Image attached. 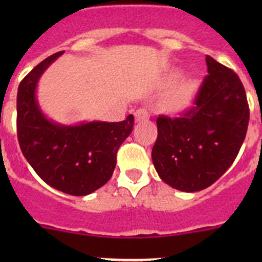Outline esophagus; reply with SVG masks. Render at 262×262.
Masks as SVG:
<instances>
[{"label":"esophagus","mask_w":262,"mask_h":262,"mask_svg":"<svg viewBox=\"0 0 262 262\" xmlns=\"http://www.w3.org/2000/svg\"><path fill=\"white\" fill-rule=\"evenodd\" d=\"M134 115H135L136 122H140V120H147L148 118H149V113H148L145 108H138Z\"/></svg>","instance_id":"esophagus-1"}]
</instances>
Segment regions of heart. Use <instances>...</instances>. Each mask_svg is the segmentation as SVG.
Listing matches in <instances>:
<instances>
[{
    "mask_svg": "<svg viewBox=\"0 0 262 262\" xmlns=\"http://www.w3.org/2000/svg\"><path fill=\"white\" fill-rule=\"evenodd\" d=\"M191 93H193V85H191V82H184V84L178 85L172 93L166 97V108L168 110H180V108H182L190 101Z\"/></svg>",
    "mask_w": 262,
    "mask_h": 262,
    "instance_id": "1",
    "label": "heart"
}]
</instances>
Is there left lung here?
<instances>
[{
  "label": "left lung",
  "instance_id": "8db88e82",
  "mask_svg": "<svg viewBox=\"0 0 262 262\" xmlns=\"http://www.w3.org/2000/svg\"><path fill=\"white\" fill-rule=\"evenodd\" d=\"M207 72L193 106L177 118H157L152 161L160 178L177 190L209 187L232 165L249 122L239 76L206 56Z\"/></svg>",
  "mask_w": 262,
  "mask_h": 262
}]
</instances>
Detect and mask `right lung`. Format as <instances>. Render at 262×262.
Returning a JSON list of instances; mask_svg holds the SVG:
<instances>
[{
	"label": "right lung",
	"mask_w": 262,
	"mask_h": 262,
	"mask_svg": "<svg viewBox=\"0 0 262 262\" xmlns=\"http://www.w3.org/2000/svg\"><path fill=\"white\" fill-rule=\"evenodd\" d=\"M64 51L53 53L20 81L17 133L20 151L39 177L56 190L88 195L113 176L120 144L131 134L134 115L122 122L64 126L48 119L36 99L39 78Z\"/></svg>",
	"instance_id": "add662e5"
}]
</instances>
